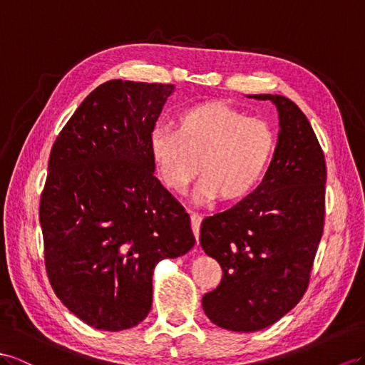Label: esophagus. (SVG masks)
I'll list each match as a JSON object with an SVG mask.
<instances>
[{
    "mask_svg": "<svg viewBox=\"0 0 365 365\" xmlns=\"http://www.w3.org/2000/svg\"><path fill=\"white\" fill-rule=\"evenodd\" d=\"M200 223H202V216L199 212H191V228L195 236V240H199V232H200Z\"/></svg>",
    "mask_w": 365,
    "mask_h": 365,
    "instance_id": "obj_1",
    "label": "esophagus"
}]
</instances>
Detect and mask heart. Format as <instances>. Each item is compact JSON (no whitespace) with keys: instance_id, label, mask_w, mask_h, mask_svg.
I'll use <instances>...</instances> for the list:
<instances>
[{"instance_id":"b5f03b06","label":"heart","mask_w":365,"mask_h":365,"mask_svg":"<svg viewBox=\"0 0 365 365\" xmlns=\"http://www.w3.org/2000/svg\"><path fill=\"white\" fill-rule=\"evenodd\" d=\"M149 155L162 183L185 194L200 173V200L237 202L255 192L268 171L276 135L265 120L223 101H202L175 115V129L149 134Z\"/></svg>"}]
</instances>
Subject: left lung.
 <instances>
[{
  "mask_svg": "<svg viewBox=\"0 0 365 365\" xmlns=\"http://www.w3.org/2000/svg\"><path fill=\"white\" fill-rule=\"evenodd\" d=\"M253 97L279 112L273 160L255 192L200 227L202 248L223 272L203 312L232 331L262 330L301 301L325 219L327 168L310 121L287 97Z\"/></svg>",
  "mask_w": 365,
  "mask_h": 365,
  "instance_id": "left-lung-1",
  "label": "left lung"
}]
</instances>
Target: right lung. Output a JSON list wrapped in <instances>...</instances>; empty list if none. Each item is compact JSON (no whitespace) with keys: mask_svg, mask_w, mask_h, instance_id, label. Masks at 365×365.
Here are the masks:
<instances>
[{"mask_svg":"<svg viewBox=\"0 0 365 365\" xmlns=\"http://www.w3.org/2000/svg\"><path fill=\"white\" fill-rule=\"evenodd\" d=\"M174 88L103 83L51 149L38 211L46 273L60 301L93 329L142 322L157 262L194 247L188 212L154 175L148 149Z\"/></svg>","mask_w":365,"mask_h":365,"instance_id":"right-lung-1","label":"right lung"}]
</instances>
